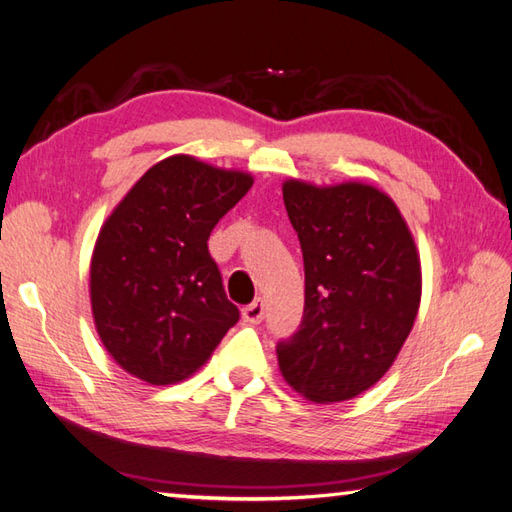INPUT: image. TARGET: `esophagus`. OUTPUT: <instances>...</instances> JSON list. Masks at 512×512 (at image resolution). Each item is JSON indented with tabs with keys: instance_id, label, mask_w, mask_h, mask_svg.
Wrapping results in <instances>:
<instances>
[{
	"instance_id": "obj_1",
	"label": "esophagus",
	"mask_w": 512,
	"mask_h": 512,
	"mask_svg": "<svg viewBox=\"0 0 512 512\" xmlns=\"http://www.w3.org/2000/svg\"><path fill=\"white\" fill-rule=\"evenodd\" d=\"M263 317H265V300H263V298L254 300L252 304L245 306V309H243V320H245L247 324L263 322Z\"/></svg>"
}]
</instances>
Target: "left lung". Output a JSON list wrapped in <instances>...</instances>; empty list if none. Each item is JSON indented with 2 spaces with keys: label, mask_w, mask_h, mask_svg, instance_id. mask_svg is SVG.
<instances>
[{
  "label": "left lung",
  "mask_w": 512,
  "mask_h": 512,
  "mask_svg": "<svg viewBox=\"0 0 512 512\" xmlns=\"http://www.w3.org/2000/svg\"><path fill=\"white\" fill-rule=\"evenodd\" d=\"M282 197L304 258L300 331L278 344L282 377L331 405L372 388L410 335L423 276L396 203L370 184L287 179Z\"/></svg>",
  "instance_id": "obj_1"
}]
</instances>
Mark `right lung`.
<instances>
[{"mask_svg": "<svg viewBox=\"0 0 512 512\" xmlns=\"http://www.w3.org/2000/svg\"><path fill=\"white\" fill-rule=\"evenodd\" d=\"M252 184L243 170L170 155L102 223L89 298L100 342L124 372L151 385L184 381L238 322L208 238Z\"/></svg>", "mask_w": 512, "mask_h": 512, "instance_id": "1", "label": "right lung"}]
</instances>
